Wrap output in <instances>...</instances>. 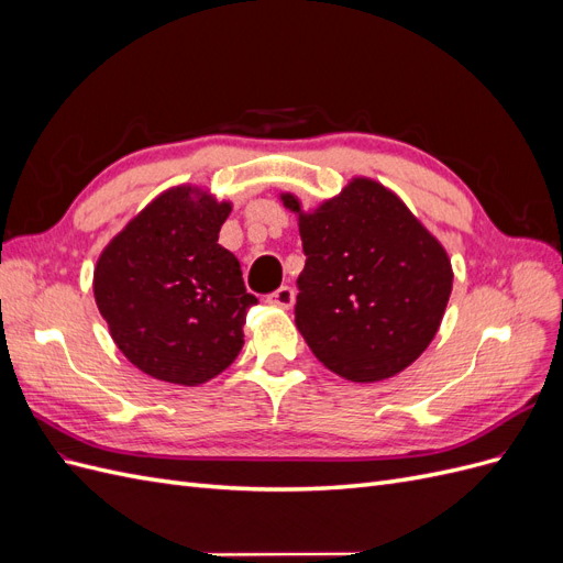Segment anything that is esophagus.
<instances>
[{
  "label": "esophagus",
  "mask_w": 563,
  "mask_h": 563,
  "mask_svg": "<svg viewBox=\"0 0 563 563\" xmlns=\"http://www.w3.org/2000/svg\"><path fill=\"white\" fill-rule=\"evenodd\" d=\"M267 302L269 305H277V308H282V310H288V308H294L296 291H294L291 286H279L275 294L267 296Z\"/></svg>",
  "instance_id": "34e87169"
}]
</instances>
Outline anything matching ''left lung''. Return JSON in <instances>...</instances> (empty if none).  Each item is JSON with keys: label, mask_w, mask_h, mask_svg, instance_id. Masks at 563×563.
Returning a JSON list of instances; mask_svg holds the SVG:
<instances>
[{"label": "left lung", "mask_w": 563, "mask_h": 563, "mask_svg": "<svg viewBox=\"0 0 563 563\" xmlns=\"http://www.w3.org/2000/svg\"><path fill=\"white\" fill-rule=\"evenodd\" d=\"M298 213L305 269L296 327L340 378L378 383L428 350L453 288L449 253L406 203L371 178H352L314 211Z\"/></svg>", "instance_id": "obj_1"}]
</instances>
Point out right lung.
<instances>
[{
    "instance_id": "obj_1",
    "label": "right lung",
    "mask_w": 563,
    "mask_h": 563,
    "mask_svg": "<svg viewBox=\"0 0 563 563\" xmlns=\"http://www.w3.org/2000/svg\"><path fill=\"white\" fill-rule=\"evenodd\" d=\"M230 201L192 185L172 187L103 249L93 296L110 335L147 376L201 385L223 373L244 345L242 267L218 244Z\"/></svg>"
}]
</instances>
